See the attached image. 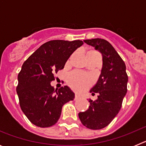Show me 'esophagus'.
<instances>
[{
    "mask_svg": "<svg viewBox=\"0 0 146 146\" xmlns=\"http://www.w3.org/2000/svg\"><path fill=\"white\" fill-rule=\"evenodd\" d=\"M80 98V96L79 95H78V94H76L75 95V97H74V99H75V100H77V99H78Z\"/></svg>",
    "mask_w": 146,
    "mask_h": 146,
    "instance_id": "esophagus-1",
    "label": "esophagus"
}]
</instances>
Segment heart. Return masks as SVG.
Listing matches in <instances>:
<instances>
[{"label": "heart", "instance_id": "b5f03b06", "mask_svg": "<svg viewBox=\"0 0 146 146\" xmlns=\"http://www.w3.org/2000/svg\"><path fill=\"white\" fill-rule=\"evenodd\" d=\"M68 82L72 88L78 91L86 89L91 82V78L80 72H73L68 77Z\"/></svg>", "mask_w": 146, "mask_h": 146}]
</instances>
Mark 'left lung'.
Instances as JSON below:
<instances>
[{
    "instance_id": "1",
    "label": "left lung",
    "mask_w": 146,
    "mask_h": 146,
    "mask_svg": "<svg viewBox=\"0 0 146 146\" xmlns=\"http://www.w3.org/2000/svg\"><path fill=\"white\" fill-rule=\"evenodd\" d=\"M87 44L98 50L102 56V68L95 86L90 92L99 94L98 99H89L90 106L79 113L82 123L91 129L106 127L117 115L127 92L128 76L126 65L114 47L106 40L92 38L84 40Z\"/></svg>"
}]
</instances>
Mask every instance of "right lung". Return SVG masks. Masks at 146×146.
Here are the masks:
<instances>
[{"label":"right lung","mask_w":146,"mask_h":146,"mask_svg":"<svg viewBox=\"0 0 146 146\" xmlns=\"http://www.w3.org/2000/svg\"><path fill=\"white\" fill-rule=\"evenodd\" d=\"M80 40H52L37 49L22 66L17 87L21 110L33 124L50 127L57 123L64 104L74 99L67 86L55 89L50 82L54 74L64 69L66 62L78 47Z\"/></svg>","instance_id":"1"}]
</instances>
